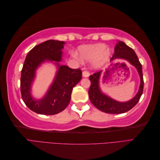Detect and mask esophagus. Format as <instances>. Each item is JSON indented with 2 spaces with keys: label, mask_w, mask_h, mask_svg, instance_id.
Segmentation results:
<instances>
[{
  "label": "esophagus",
  "mask_w": 160,
  "mask_h": 160,
  "mask_svg": "<svg viewBox=\"0 0 160 160\" xmlns=\"http://www.w3.org/2000/svg\"><path fill=\"white\" fill-rule=\"evenodd\" d=\"M90 73L88 71H84L83 72V77H88L89 76Z\"/></svg>",
  "instance_id": "34e87169"
}]
</instances>
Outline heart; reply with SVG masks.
I'll use <instances>...</instances> for the list:
<instances>
[{
    "label": "heart",
    "mask_w": 160,
    "mask_h": 160,
    "mask_svg": "<svg viewBox=\"0 0 160 160\" xmlns=\"http://www.w3.org/2000/svg\"><path fill=\"white\" fill-rule=\"evenodd\" d=\"M111 55V50L104 44L82 45L79 47L78 55L83 61H93L95 67H100L107 61Z\"/></svg>",
    "instance_id": "heart-1"
}]
</instances>
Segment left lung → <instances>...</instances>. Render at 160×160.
Segmentation results:
<instances>
[{"label":"left lung","mask_w":160,"mask_h":160,"mask_svg":"<svg viewBox=\"0 0 160 160\" xmlns=\"http://www.w3.org/2000/svg\"><path fill=\"white\" fill-rule=\"evenodd\" d=\"M115 59H122L129 61L137 69L140 77L139 89L133 99L126 102H119L111 99L109 97L101 93L99 86V79L101 71L96 72L89 76L91 86L89 89V97L91 103L98 109L108 113H123L132 109L136 105L141 98L143 91V78L142 64L138 59L137 55L132 48L128 47L125 42L119 41L116 44L115 51L111 61Z\"/></svg>","instance_id":"left-lung-1"}]
</instances>
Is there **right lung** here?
<instances>
[{"label":"right lung","mask_w":160,"mask_h":160,"mask_svg":"<svg viewBox=\"0 0 160 160\" xmlns=\"http://www.w3.org/2000/svg\"><path fill=\"white\" fill-rule=\"evenodd\" d=\"M65 42L49 40L35 46L27 54L21 71V92L22 99L27 107L38 114L52 115L63 111L69 105L72 88L82 78V71L68 66L59 67L53 83L47 94L41 99H34L31 95L32 82L35 71L45 61L59 62Z\"/></svg>","instance_id":"1"}]
</instances>
